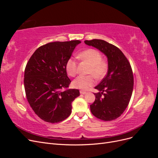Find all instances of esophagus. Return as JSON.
I'll use <instances>...</instances> for the list:
<instances>
[{"label": "esophagus", "mask_w": 158, "mask_h": 158, "mask_svg": "<svg viewBox=\"0 0 158 158\" xmlns=\"http://www.w3.org/2000/svg\"><path fill=\"white\" fill-rule=\"evenodd\" d=\"M80 93L81 94H83V95H84V94H86L87 92H85V91H82V90H80Z\"/></svg>", "instance_id": "obj_1"}]
</instances>
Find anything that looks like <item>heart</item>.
Listing matches in <instances>:
<instances>
[{
    "mask_svg": "<svg viewBox=\"0 0 158 158\" xmlns=\"http://www.w3.org/2000/svg\"><path fill=\"white\" fill-rule=\"evenodd\" d=\"M78 58L86 62L90 66L89 73L92 74L96 78H102L106 74L108 70V64L106 60H102L101 52L94 49H88L82 51L78 55ZM66 70L67 74L74 77L78 73L77 63L73 58H69L66 63ZM95 84L92 76H80L73 82V85L77 89L86 90Z\"/></svg>",
    "mask_w": 158,
    "mask_h": 158,
    "instance_id": "1",
    "label": "heart"
}]
</instances>
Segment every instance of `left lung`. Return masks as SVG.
<instances>
[{
    "label": "left lung",
    "instance_id": "8db88e82",
    "mask_svg": "<svg viewBox=\"0 0 158 158\" xmlns=\"http://www.w3.org/2000/svg\"><path fill=\"white\" fill-rule=\"evenodd\" d=\"M107 58V74L95 88V100L91 112L101 120L110 121L120 117L127 109L133 91L134 78L130 63L118 47L102 40H85Z\"/></svg>",
    "mask_w": 158,
    "mask_h": 158
}]
</instances>
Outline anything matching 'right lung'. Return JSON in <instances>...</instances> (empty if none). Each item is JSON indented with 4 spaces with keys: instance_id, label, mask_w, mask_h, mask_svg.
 <instances>
[{
    "instance_id": "right-lung-1",
    "label": "right lung",
    "mask_w": 158,
    "mask_h": 158,
    "mask_svg": "<svg viewBox=\"0 0 158 158\" xmlns=\"http://www.w3.org/2000/svg\"><path fill=\"white\" fill-rule=\"evenodd\" d=\"M80 43H49L39 47L27 62L23 80L26 98L33 111L44 121H64L71 114L72 102L80 95L78 89H65L71 82L66 61Z\"/></svg>"
}]
</instances>
